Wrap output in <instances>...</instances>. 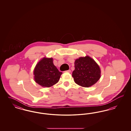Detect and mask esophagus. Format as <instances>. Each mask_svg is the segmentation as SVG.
<instances>
[{"mask_svg":"<svg viewBox=\"0 0 131 131\" xmlns=\"http://www.w3.org/2000/svg\"><path fill=\"white\" fill-rule=\"evenodd\" d=\"M64 72H68V73H70L71 72V70H68L67 71H65Z\"/></svg>","mask_w":131,"mask_h":131,"instance_id":"obj_1","label":"esophagus"}]
</instances>
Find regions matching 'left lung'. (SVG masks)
<instances>
[{"instance_id": "8db88e82", "label": "left lung", "mask_w": 131, "mask_h": 131, "mask_svg": "<svg viewBox=\"0 0 131 131\" xmlns=\"http://www.w3.org/2000/svg\"><path fill=\"white\" fill-rule=\"evenodd\" d=\"M72 76L77 84L82 87H89L100 79L101 70L92 58L88 56L81 57L75 60V70Z\"/></svg>"}]
</instances>
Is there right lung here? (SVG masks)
<instances>
[{"instance_id": "add662e5", "label": "right lung", "mask_w": 131, "mask_h": 131, "mask_svg": "<svg viewBox=\"0 0 131 131\" xmlns=\"http://www.w3.org/2000/svg\"><path fill=\"white\" fill-rule=\"evenodd\" d=\"M33 73L35 82L42 87H47L56 84L62 74L54 65L53 59L46 57L38 63Z\"/></svg>"}]
</instances>
